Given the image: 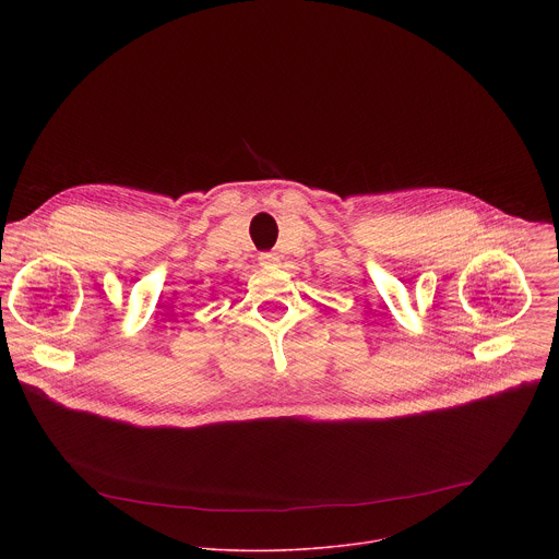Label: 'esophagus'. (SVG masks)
I'll return each mask as SVG.
<instances>
[{
	"label": "esophagus",
	"mask_w": 559,
	"mask_h": 559,
	"mask_svg": "<svg viewBox=\"0 0 559 559\" xmlns=\"http://www.w3.org/2000/svg\"><path fill=\"white\" fill-rule=\"evenodd\" d=\"M259 263H261L263 267H276V265H278V257L272 254V252H263V254L259 257Z\"/></svg>",
	"instance_id": "esophagus-1"
}]
</instances>
